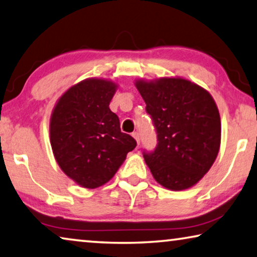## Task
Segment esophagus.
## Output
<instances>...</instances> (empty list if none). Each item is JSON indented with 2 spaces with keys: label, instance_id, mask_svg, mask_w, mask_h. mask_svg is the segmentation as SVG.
Masks as SVG:
<instances>
[{
  "label": "esophagus",
  "instance_id": "34e87169",
  "mask_svg": "<svg viewBox=\"0 0 257 257\" xmlns=\"http://www.w3.org/2000/svg\"><path fill=\"white\" fill-rule=\"evenodd\" d=\"M132 135H133V137H134V138H135V140H136V142H137V144H140V142H141V138H140V134H138L137 132H134V133L132 134Z\"/></svg>",
  "mask_w": 257,
  "mask_h": 257
}]
</instances>
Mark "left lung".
I'll return each instance as SVG.
<instances>
[{"mask_svg":"<svg viewBox=\"0 0 257 257\" xmlns=\"http://www.w3.org/2000/svg\"><path fill=\"white\" fill-rule=\"evenodd\" d=\"M158 144L143 157L156 181L180 191L201 180L217 157L221 119L208 91L184 79L138 81Z\"/></svg>","mask_w":257,"mask_h":257,"instance_id":"obj_1","label":"left lung"}]
</instances>
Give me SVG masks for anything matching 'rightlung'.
<instances>
[{
	"instance_id": "1",
	"label": "right lung",
	"mask_w": 257,
	"mask_h": 257,
	"mask_svg": "<svg viewBox=\"0 0 257 257\" xmlns=\"http://www.w3.org/2000/svg\"><path fill=\"white\" fill-rule=\"evenodd\" d=\"M116 85L88 79L60 97L52 112L50 141L63 172L77 184L95 189L114 176L136 141L121 132L109 109Z\"/></svg>"
}]
</instances>
